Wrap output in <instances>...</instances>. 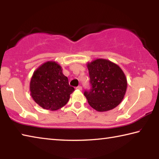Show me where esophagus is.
I'll list each match as a JSON object with an SVG mask.
<instances>
[{"mask_svg":"<svg viewBox=\"0 0 159 159\" xmlns=\"http://www.w3.org/2000/svg\"><path fill=\"white\" fill-rule=\"evenodd\" d=\"M76 89L79 90H82V87L80 85H79V86H78V87H76Z\"/></svg>","mask_w":159,"mask_h":159,"instance_id":"obj_1","label":"esophagus"}]
</instances>
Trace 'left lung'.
<instances>
[{
	"mask_svg": "<svg viewBox=\"0 0 159 159\" xmlns=\"http://www.w3.org/2000/svg\"><path fill=\"white\" fill-rule=\"evenodd\" d=\"M91 89L84 95L91 107L98 111L114 109L123 100L127 79L117 64L105 59H97L87 64Z\"/></svg>",
	"mask_w": 159,
	"mask_h": 159,
	"instance_id": "1",
	"label": "left lung"
}]
</instances>
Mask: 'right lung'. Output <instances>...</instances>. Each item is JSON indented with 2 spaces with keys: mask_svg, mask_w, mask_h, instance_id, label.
Returning a JSON list of instances; mask_svg holds the SVG:
<instances>
[{
  "mask_svg": "<svg viewBox=\"0 0 159 159\" xmlns=\"http://www.w3.org/2000/svg\"><path fill=\"white\" fill-rule=\"evenodd\" d=\"M74 88L55 61H49L34 72L30 82L31 95L42 108L55 111L68 102Z\"/></svg>",
  "mask_w": 159,
  "mask_h": 159,
  "instance_id": "obj_1",
  "label": "right lung"
}]
</instances>
